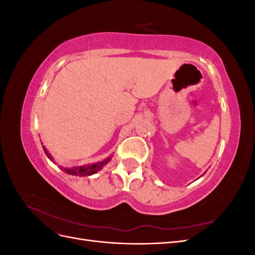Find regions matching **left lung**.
<instances>
[{"label": "left lung", "instance_id": "1", "mask_svg": "<svg viewBox=\"0 0 255 255\" xmlns=\"http://www.w3.org/2000/svg\"><path fill=\"white\" fill-rule=\"evenodd\" d=\"M202 175H203V174H202Z\"/></svg>", "mask_w": 255, "mask_h": 255}]
</instances>
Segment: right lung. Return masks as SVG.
<instances>
[{
    "mask_svg": "<svg viewBox=\"0 0 255 255\" xmlns=\"http://www.w3.org/2000/svg\"><path fill=\"white\" fill-rule=\"evenodd\" d=\"M42 148H43L44 153L47 154L48 158H49L51 161H53V163H55V161H54V158L52 157V155L49 153V151H48L47 149H45V146L42 145ZM112 157H113V155H111V156H109V157H106L105 159H103V160H101V161H97V163H94V164H88V165H84V166H78V167H73V168H66V167L64 168V167H61V166H59V167L61 168V170L67 172V173H69V174H71V175H75V176H78V175H79V176H89V175L95 174V173H97L98 171L101 170V169H102L107 163H110V160L112 159Z\"/></svg>",
    "mask_w": 255,
    "mask_h": 255,
    "instance_id": "1",
    "label": "right lung"
}]
</instances>
